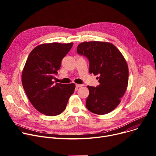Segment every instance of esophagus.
I'll use <instances>...</instances> for the list:
<instances>
[{
  "mask_svg": "<svg viewBox=\"0 0 156 156\" xmlns=\"http://www.w3.org/2000/svg\"><path fill=\"white\" fill-rule=\"evenodd\" d=\"M83 85H82V84H76V87H77V88H79V87H83Z\"/></svg>",
  "mask_w": 156,
  "mask_h": 156,
  "instance_id": "obj_1",
  "label": "esophagus"
}]
</instances>
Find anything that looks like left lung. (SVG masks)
Segmentation results:
<instances>
[{
	"label": "left lung",
	"mask_w": 156,
	"mask_h": 156,
	"mask_svg": "<svg viewBox=\"0 0 156 156\" xmlns=\"http://www.w3.org/2000/svg\"><path fill=\"white\" fill-rule=\"evenodd\" d=\"M77 52L89 60L90 73L99 76V85L87 86V108L100 115L110 112L119 105L128 86V68L123 55L112 44L98 41L81 43Z\"/></svg>",
	"instance_id": "obj_1"
}]
</instances>
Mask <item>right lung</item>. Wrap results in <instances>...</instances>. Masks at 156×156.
<instances>
[{
	"label": "right lung",
	"instance_id": "1",
	"mask_svg": "<svg viewBox=\"0 0 156 156\" xmlns=\"http://www.w3.org/2000/svg\"><path fill=\"white\" fill-rule=\"evenodd\" d=\"M73 43L44 44L30 53L22 73V85L29 101L40 112L49 116L62 113L66 108L75 84H54V75Z\"/></svg>",
	"mask_w": 156,
	"mask_h": 156
}]
</instances>
